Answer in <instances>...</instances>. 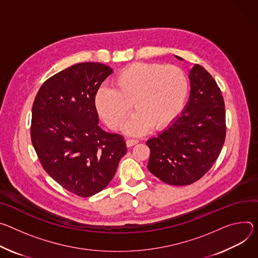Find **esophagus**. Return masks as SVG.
<instances>
[{"mask_svg": "<svg viewBox=\"0 0 258 258\" xmlns=\"http://www.w3.org/2000/svg\"><path fill=\"white\" fill-rule=\"evenodd\" d=\"M138 142H139V141H138L137 139H127V140H126V146H127L128 148H131V147L137 145Z\"/></svg>", "mask_w": 258, "mask_h": 258, "instance_id": "1", "label": "esophagus"}]
</instances>
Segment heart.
Wrapping results in <instances>:
<instances>
[{
	"label": "heart",
	"mask_w": 258,
	"mask_h": 258,
	"mask_svg": "<svg viewBox=\"0 0 258 258\" xmlns=\"http://www.w3.org/2000/svg\"><path fill=\"white\" fill-rule=\"evenodd\" d=\"M113 88L101 87L95 95L99 116L112 129H121L131 112L136 111L125 127L130 135L146 133L151 127L163 130L181 112L188 91L184 72L175 66L136 62L121 71Z\"/></svg>",
	"instance_id": "b5f03b06"
}]
</instances>
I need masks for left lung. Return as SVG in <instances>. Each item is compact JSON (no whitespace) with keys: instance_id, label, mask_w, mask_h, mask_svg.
<instances>
[{"instance_id":"left-lung-1","label":"left lung","mask_w":258,"mask_h":258,"mask_svg":"<svg viewBox=\"0 0 258 258\" xmlns=\"http://www.w3.org/2000/svg\"><path fill=\"white\" fill-rule=\"evenodd\" d=\"M188 78L190 93L181 114L147 141L150 172L172 185H188L203 177L218 158L225 139L224 101L218 85L199 64L192 67Z\"/></svg>"}]
</instances>
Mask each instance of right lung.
Listing matches in <instances>:
<instances>
[{"label":"right lung","mask_w":258,"mask_h":258,"mask_svg":"<svg viewBox=\"0 0 258 258\" xmlns=\"http://www.w3.org/2000/svg\"><path fill=\"white\" fill-rule=\"evenodd\" d=\"M112 70L98 62L72 66L41 86L32 109L31 137L46 172L67 190H102L127 153L124 138L98 126L95 95Z\"/></svg>","instance_id":"1"}]
</instances>
